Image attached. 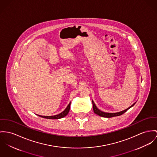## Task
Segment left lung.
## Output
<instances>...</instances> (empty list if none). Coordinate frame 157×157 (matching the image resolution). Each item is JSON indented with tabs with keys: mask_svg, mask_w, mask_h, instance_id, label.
<instances>
[{
	"mask_svg": "<svg viewBox=\"0 0 157 157\" xmlns=\"http://www.w3.org/2000/svg\"><path fill=\"white\" fill-rule=\"evenodd\" d=\"M92 103H93V110H94V112L100 116V117H105V118H112V117H117V116H120L122 115L123 113H124L125 112H127L128 109L130 108H131L132 107H133V106L135 105V103H134L133 105H132L130 107H129L128 108L124 110H122L121 112H117V113H106V112H102L101 110H100L98 109L97 108L96 106V105L94 104V101L92 100Z\"/></svg>",
	"mask_w": 157,
	"mask_h": 157,
	"instance_id": "8db88e82",
	"label": "left lung"
}]
</instances>
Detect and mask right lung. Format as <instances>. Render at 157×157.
Wrapping results in <instances>:
<instances>
[{"mask_svg":"<svg viewBox=\"0 0 157 157\" xmlns=\"http://www.w3.org/2000/svg\"><path fill=\"white\" fill-rule=\"evenodd\" d=\"M70 106H71V103L69 104L67 107L66 108V109L63 112H62L60 114L57 115H54V116H41V115H37L42 117V118H47V119H59V118L64 117L65 116H66L68 114V113L70 110Z\"/></svg>","mask_w":157,"mask_h":157,"instance_id":"add662e5","label":"right lung"}]
</instances>
